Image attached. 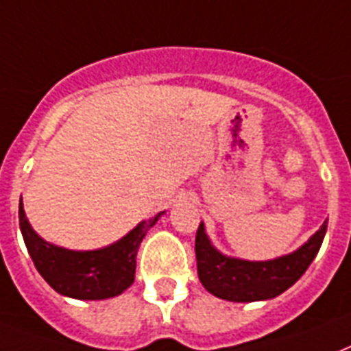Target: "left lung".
<instances>
[{"label":"left lung","instance_id":"obj_1","mask_svg":"<svg viewBox=\"0 0 351 351\" xmlns=\"http://www.w3.org/2000/svg\"><path fill=\"white\" fill-rule=\"evenodd\" d=\"M328 219L298 251L269 262L227 258L208 241L203 223L195 232V260L201 284L214 297L230 302H254L278 297L297 282L317 256L324 240Z\"/></svg>","mask_w":351,"mask_h":351}]
</instances>
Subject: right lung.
Returning <instances> with one entry per match:
<instances>
[{
  "label": "right lung",
  "mask_w": 351,
  "mask_h": 351,
  "mask_svg": "<svg viewBox=\"0 0 351 351\" xmlns=\"http://www.w3.org/2000/svg\"><path fill=\"white\" fill-rule=\"evenodd\" d=\"M161 214L138 223L122 240L99 251H69L43 241L27 221L23 203H20V229L38 273L54 291L78 300H102L132 286L138 245Z\"/></svg>",
  "instance_id": "add662e5"
}]
</instances>
